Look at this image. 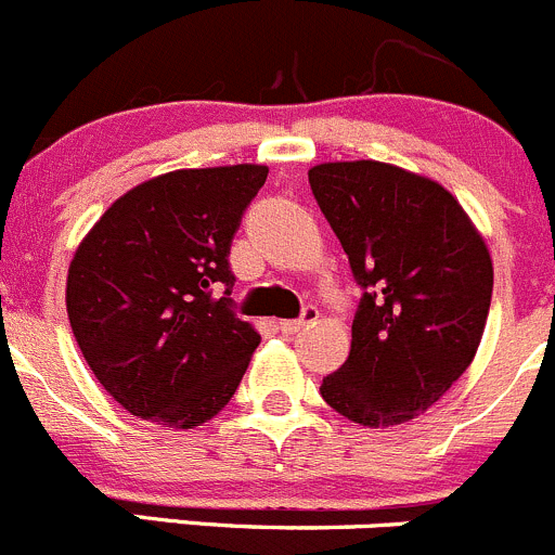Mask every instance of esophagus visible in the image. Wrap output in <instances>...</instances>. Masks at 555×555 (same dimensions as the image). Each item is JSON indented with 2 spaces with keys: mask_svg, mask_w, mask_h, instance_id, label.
<instances>
[{
  "mask_svg": "<svg viewBox=\"0 0 555 555\" xmlns=\"http://www.w3.org/2000/svg\"><path fill=\"white\" fill-rule=\"evenodd\" d=\"M315 319H319V308H315V305H308V308L302 310V315H299V319L281 321V332H286V335H297L299 330H305L308 324H313Z\"/></svg>",
  "mask_w": 555,
  "mask_h": 555,
  "instance_id": "34e87169",
  "label": "esophagus"
}]
</instances>
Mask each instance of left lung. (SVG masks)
<instances>
[{
  "label": "left lung",
  "instance_id": "obj_1",
  "mask_svg": "<svg viewBox=\"0 0 555 555\" xmlns=\"http://www.w3.org/2000/svg\"><path fill=\"white\" fill-rule=\"evenodd\" d=\"M308 179L362 288L348 360L321 398L360 425H403L472 365L493 294L488 245L455 195L420 173L353 160Z\"/></svg>",
  "mask_w": 555,
  "mask_h": 555
}]
</instances>
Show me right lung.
I'll use <instances>...</instances> for the list:
<instances>
[{
	"instance_id": "right-lung-1",
	"label": "right lung",
	"mask_w": 555,
	"mask_h": 555,
	"mask_svg": "<svg viewBox=\"0 0 555 555\" xmlns=\"http://www.w3.org/2000/svg\"><path fill=\"white\" fill-rule=\"evenodd\" d=\"M267 166L182 168L116 198L67 272V319L116 403L163 427L212 420L261 335L236 319L229 253Z\"/></svg>"
}]
</instances>
